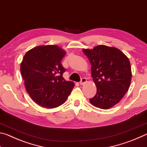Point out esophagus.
<instances>
[{
	"label": "esophagus",
	"mask_w": 147,
	"mask_h": 147,
	"mask_svg": "<svg viewBox=\"0 0 147 147\" xmlns=\"http://www.w3.org/2000/svg\"><path fill=\"white\" fill-rule=\"evenodd\" d=\"M86 82H87L86 78H82L81 79V81H80V85H84V84H85Z\"/></svg>",
	"instance_id": "esophagus-1"
}]
</instances>
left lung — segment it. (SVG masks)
I'll return each instance as SVG.
<instances>
[{
  "label": "left lung",
  "instance_id": "1",
  "mask_svg": "<svg viewBox=\"0 0 147 147\" xmlns=\"http://www.w3.org/2000/svg\"><path fill=\"white\" fill-rule=\"evenodd\" d=\"M91 65V76L96 93L91 104L107 109L119 103L130 88L131 71L128 57L113 47L98 45L82 50Z\"/></svg>",
  "mask_w": 147,
  "mask_h": 147
}]
</instances>
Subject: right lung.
<instances>
[{
	"label": "right lung",
	"instance_id": "obj_1",
	"mask_svg": "<svg viewBox=\"0 0 147 147\" xmlns=\"http://www.w3.org/2000/svg\"><path fill=\"white\" fill-rule=\"evenodd\" d=\"M66 52L57 45H40L24 56L21 72L26 91L39 106L54 108L63 104L74 86L66 81L61 63Z\"/></svg>",
	"mask_w": 147,
	"mask_h": 147
}]
</instances>
